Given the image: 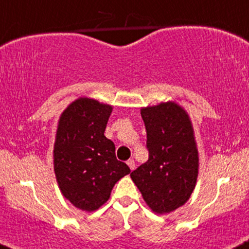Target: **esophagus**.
I'll return each instance as SVG.
<instances>
[{"label": "esophagus", "mask_w": 249, "mask_h": 249, "mask_svg": "<svg viewBox=\"0 0 249 249\" xmlns=\"http://www.w3.org/2000/svg\"><path fill=\"white\" fill-rule=\"evenodd\" d=\"M126 163H127V165H129V168L131 169V170H135V166H136L135 160H129Z\"/></svg>", "instance_id": "esophagus-1"}]
</instances>
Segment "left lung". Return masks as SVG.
<instances>
[{
  "label": "left lung",
  "instance_id": "obj_1",
  "mask_svg": "<svg viewBox=\"0 0 249 249\" xmlns=\"http://www.w3.org/2000/svg\"><path fill=\"white\" fill-rule=\"evenodd\" d=\"M149 160L130 174L152 212L168 214L182 207L195 189L198 151L193 124L175 102L141 110Z\"/></svg>",
  "mask_w": 249,
  "mask_h": 249
}]
</instances>
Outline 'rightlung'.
<instances>
[{
    "instance_id": "1",
    "label": "right lung",
    "mask_w": 249,
    "mask_h": 249,
    "mask_svg": "<svg viewBox=\"0 0 249 249\" xmlns=\"http://www.w3.org/2000/svg\"><path fill=\"white\" fill-rule=\"evenodd\" d=\"M111 112V105L79 98L59 119L53 150L56 181L62 195L86 212L100 208L114 184L131 171L104 136Z\"/></svg>"
}]
</instances>
